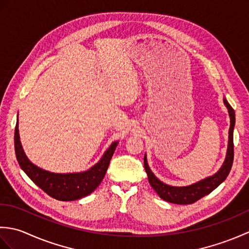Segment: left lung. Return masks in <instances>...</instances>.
I'll use <instances>...</instances> for the list:
<instances>
[{"label":"left lung","mask_w":249,"mask_h":249,"mask_svg":"<svg viewBox=\"0 0 249 249\" xmlns=\"http://www.w3.org/2000/svg\"><path fill=\"white\" fill-rule=\"evenodd\" d=\"M224 103L226 107L228 108L229 115H230V128H229V142H228V151H227V157L224 162L223 167L219 169L217 173L214 176L206 178L196 184L189 185V186L185 187H173L169 186V185L160 182L147 165L146 157H144V168L147 174V178L151 186L154 188L155 192L158 196L163 200L168 201L171 203L177 204H192L195 203L196 201L203 198L204 196L212 193L213 190L218 187L219 185L223 183L228 177V174L231 170L232 163H233V157H234V144H233V129L235 124V113L233 108L231 107L230 104L227 102V99L224 98Z\"/></svg>","instance_id":"left-lung-1"}]
</instances>
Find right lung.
<instances>
[{"instance_id":"1","label":"right lung","mask_w":249,"mask_h":249,"mask_svg":"<svg viewBox=\"0 0 249 249\" xmlns=\"http://www.w3.org/2000/svg\"><path fill=\"white\" fill-rule=\"evenodd\" d=\"M113 142L102 160L89 170L81 173H52L33 165L25 156L19 139L18 121L15 128V151L20 167L37 186L50 197L61 201H72L86 197L97 188L109 167L116 147Z\"/></svg>"}]
</instances>
